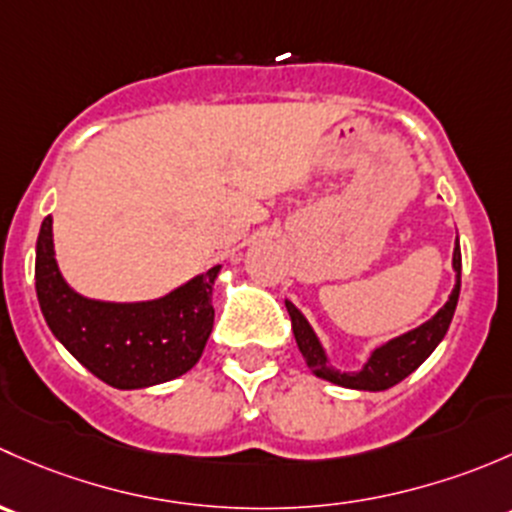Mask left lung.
Instances as JSON below:
<instances>
[{"instance_id":"left-lung-1","label":"left lung","mask_w":512,"mask_h":512,"mask_svg":"<svg viewBox=\"0 0 512 512\" xmlns=\"http://www.w3.org/2000/svg\"><path fill=\"white\" fill-rule=\"evenodd\" d=\"M453 271H456V288H453L449 300H446L444 308L434 315L431 320H426L424 325H419L416 330L394 337L387 345L377 347L372 352L370 360L365 362L360 372H337L330 367L328 357H325L323 345L315 337L313 328L308 325V320L303 318L298 308L286 300L288 315H291L293 323V335L298 342V350L303 355L305 365L315 372V377L328 379V382L340 384L347 389H367V392H382V389L394 387L397 382H402L407 374H412L431 352L436 350L441 340H444L446 330H449L453 310H456L458 293H461V249H453Z\"/></svg>"}]
</instances>
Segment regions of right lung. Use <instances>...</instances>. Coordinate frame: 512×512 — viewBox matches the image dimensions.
Here are the masks:
<instances>
[{
    "label": "right lung",
    "mask_w": 512,
    "mask_h": 512,
    "mask_svg": "<svg viewBox=\"0 0 512 512\" xmlns=\"http://www.w3.org/2000/svg\"><path fill=\"white\" fill-rule=\"evenodd\" d=\"M219 268L165 298L103 303L83 298L63 281L51 217L41 221L36 241V295L46 325L86 370L118 389L170 382L197 365L214 325L212 288Z\"/></svg>",
    "instance_id": "1"
}]
</instances>
